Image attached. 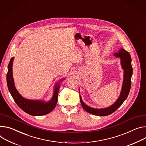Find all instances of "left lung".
I'll list each match as a JSON object with an SVG mask.
<instances>
[{"instance_id": "obj_1", "label": "left lung", "mask_w": 146, "mask_h": 146, "mask_svg": "<svg viewBox=\"0 0 146 146\" xmlns=\"http://www.w3.org/2000/svg\"><path fill=\"white\" fill-rule=\"evenodd\" d=\"M114 56L116 57H120L121 59L122 68L124 70L123 74V82L122 87L121 94L119 96L116 101L110 107L102 108V109H96L88 107L83 101L81 96L80 97V102L83 109L87 112L97 116H104L109 115L114 112L117 109L121 107V105L127 98L131 87V78L132 73H133V69L131 67V59L129 53L125 49L121 48L118 53H115Z\"/></svg>"}]
</instances>
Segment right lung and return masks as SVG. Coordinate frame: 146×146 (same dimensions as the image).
Segmentation results:
<instances>
[{"instance_id": "obj_1", "label": "right lung", "mask_w": 146, "mask_h": 146, "mask_svg": "<svg viewBox=\"0 0 146 146\" xmlns=\"http://www.w3.org/2000/svg\"><path fill=\"white\" fill-rule=\"evenodd\" d=\"M14 57L11 58L8 65V71L7 73V84L10 93L13 98L19 107L25 112L30 115L41 116L49 113L54 110L58 102V91L60 85L59 83L56 84L54 95L52 99L47 102L39 100H30L22 97L15 87L14 80L13 77L12 66ZM63 79L61 80L63 81Z\"/></svg>"}]
</instances>
